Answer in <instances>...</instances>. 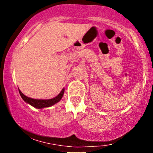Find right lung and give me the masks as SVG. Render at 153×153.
Masks as SVG:
<instances>
[{
    "label": "right lung",
    "mask_w": 153,
    "mask_h": 153,
    "mask_svg": "<svg viewBox=\"0 0 153 153\" xmlns=\"http://www.w3.org/2000/svg\"><path fill=\"white\" fill-rule=\"evenodd\" d=\"M64 89H62V91L59 93V94L58 96H56L55 98L52 99H47V100H42V99H31V98L27 97L25 95H24L21 92V91L19 89V94H20L21 96L24 100V101L26 103H28L29 104L31 105L32 106L35 107V108H45V107H50L52 105L55 104L56 103L59 102L60 101L61 99L62 98L63 94H64Z\"/></svg>",
    "instance_id": "right-lung-1"
}]
</instances>
